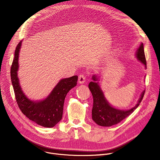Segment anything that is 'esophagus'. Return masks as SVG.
<instances>
[{
  "mask_svg": "<svg viewBox=\"0 0 160 160\" xmlns=\"http://www.w3.org/2000/svg\"><path fill=\"white\" fill-rule=\"evenodd\" d=\"M86 80V77L83 74H80L78 76V82L80 83H83L85 82Z\"/></svg>",
  "mask_w": 160,
  "mask_h": 160,
  "instance_id": "obj_1",
  "label": "esophagus"
}]
</instances>
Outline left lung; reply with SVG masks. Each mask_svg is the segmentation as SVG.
<instances>
[{"label":"left lung","mask_w":160,"mask_h":160,"mask_svg":"<svg viewBox=\"0 0 160 160\" xmlns=\"http://www.w3.org/2000/svg\"><path fill=\"white\" fill-rule=\"evenodd\" d=\"M137 58L146 67V59L144 54V45L142 43L137 51ZM94 80L88 84V88L93 96L94 104L92 110V120L99 125L102 127H110L120 123L128 117L138 108L142 101L145 91H143L139 102L134 108L127 111H122L111 107L106 100L104 94L99 85L96 81L98 80L96 76H93Z\"/></svg>","instance_id":"obj_1"}]
</instances>
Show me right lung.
<instances>
[{"instance_id":"right-lung-1","label":"right lung","mask_w":160,"mask_h":160,"mask_svg":"<svg viewBox=\"0 0 160 160\" xmlns=\"http://www.w3.org/2000/svg\"><path fill=\"white\" fill-rule=\"evenodd\" d=\"M21 42H19L16 48L11 68V82L17 104L21 112L30 120L44 127H53L62 119L66 96L70 90L76 86L78 76L62 79L43 101L37 102L30 101L21 90L17 74Z\"/></svg>"}]
</instances>
